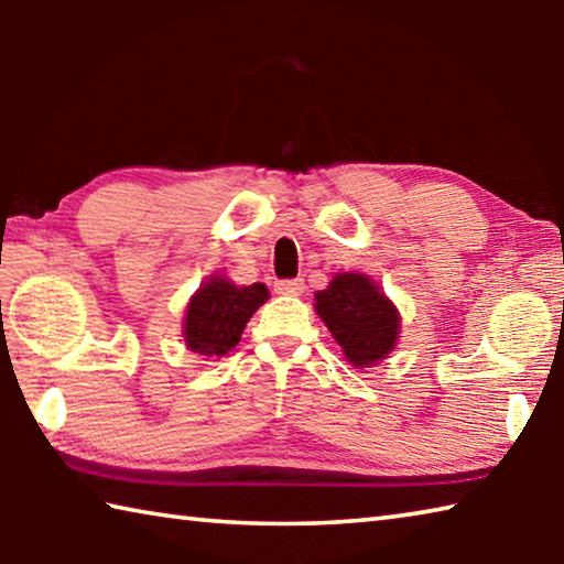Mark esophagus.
<instances>
[{
  "label": "esophagus",
  "mask_w": 564,
  "mask_h": 564,
  "mask_svg": "<svg viewBox=\"0 0 564 564\" xmlns=\"http://www.w3.org/2000/svg\"><path fill=\"white\" fill-rule=\"evenodd\" d=\"M275 293H281V295H301L303 293V281L301 279L275 281Z\"/></svg>",
  "instance_id": "esophagus-1"
}]
</instances>
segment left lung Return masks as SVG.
<instances>
[{"label": "left lung", "mask_w": 564, "mask_h": 564, "mask_svg": "<svg viewBox=\"0 0 564 564\" xmlns=\"http://www.w3.org/2000/svg\"><path fill=\"white\" fill-rule=\"evenodd\" d=\"M316 311L352 366H373L395 346V305L366 275L338 273L326 291L316 293Z\"/></svg>", "instance_id": "obj_1"}]
</instances>
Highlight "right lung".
Instances as JSON below:
<instances>
[{"label":"right lung","instance_id":"add662e5","mask_svg":"<svg viewBox=\"0 0 564 564\" xmlns=\"http://www.w3.org/2000/svg\"><path fill=\"white\" fill-rule=\"evenodd\" d=\"M269 299L263 283L238 285L212 279L191 299L186 308L184 340L198 356H224L231 350L256 308Z\"/></svg>","mask_w":564,"mask_h":564}]
</instances>
